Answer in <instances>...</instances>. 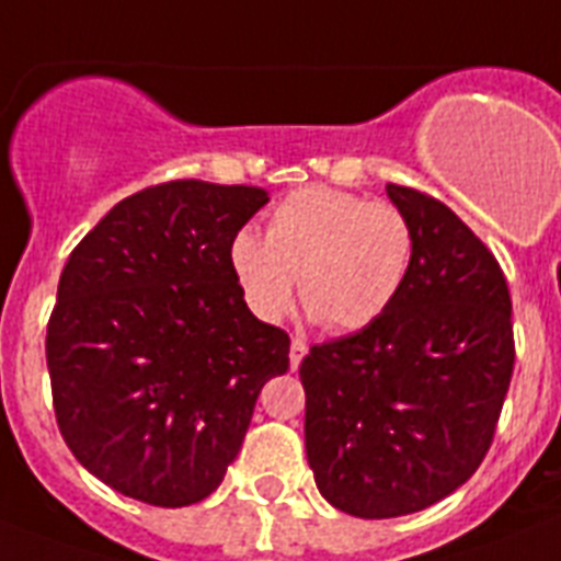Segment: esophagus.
Here are the masks:
<instances>
[{
  "mask_svg": "<svg viewBox=\"0 0 561 561\" xmlns=\"http://www.w3.org/2000/svg\"><path fill=\"white\" fill-rule=\"evenodd\" d=\"M307 350H309V346H307V341H304V337H300V335L291 337V346H289V364H291V369L300 367V360H304Z\"/></svg>",
  "mask_w": 561,
  "mask_h": 561,
  "instance_id": "esophagus-1",
  "label": "esophagus"
}]
</instances>
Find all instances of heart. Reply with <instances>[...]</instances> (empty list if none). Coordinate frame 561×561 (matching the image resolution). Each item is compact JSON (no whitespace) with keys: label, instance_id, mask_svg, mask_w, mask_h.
I'll use <instances>...</instances> for the list:
<instances>
[{"label":"heart","instance_id":"b5f03b06","mask_svg":"<svg viewBox=\"0 0 561 561\" xmlns=\"http://www.w3.org/2000/svg\"><path fill=\"white\" fill-rule=\"evenodd\" d=\"M415 261V226L392 203L307 186L272 208L266 238L240 229L229 270L261 321H280L295 300L321 330L346 335L373 327L404 291Z\"/></svg>","mask_w":561,"mask_h":561}]
</instances>
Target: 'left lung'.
I'll return each instance as SVG.
<instances>
[{"label":"left lung","mask_w":561,"mask_h":561,"mask_svg":"<svg viewBox=\"0 0 561 561\" xmlns=\"http://www.w3.org/2000/svg\"><path fill=\"white\" fill-rule=\"evenodd\" d=\"M387 194L415 226L404 291L373 327L314 344L300 364L314 484L358 519L424 511L479 470L516 360L493 252L436 197L396 183Z\"/></svg>","instance_id":"1"}]
</instances>
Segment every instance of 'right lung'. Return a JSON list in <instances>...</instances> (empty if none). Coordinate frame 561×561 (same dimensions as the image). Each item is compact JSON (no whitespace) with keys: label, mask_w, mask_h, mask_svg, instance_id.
I'll use <instances>...</instances> for the list:
<instances>
[{"label":"right lung","mask_w":561,"mask_h":561,"mask_svg":"<svg viewBox=\"0 0 561 561\" xmlns=\"http://www.w3.org/2000/svg\"><path fill=\"white\" fill-rule=\"evenodd\" d=\"M270 197L171 180L111 208L57 286L45 355L59 433L88 473L154 507L203 502L289 335L249 312L229 243Z\"/></svg>","instance_id":"1"}]
</instances>
